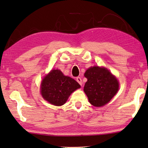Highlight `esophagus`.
Listing matches in <instances>:
<instances>
[{"instance_id": "1", "label": "esophagus", "mask_w": 148, "mask_h": 148, "mask_svg": "<svg viewBox=\"0 0 148 148\" xmlns=\"http://www.w3.org/2000/svg\"><path fill=\"white\" fill-rule=\"evenodd\" d=\"M76 80L79 83V84L80 85V86H82V79H81V78L80 77H77L76 78Z\"/></svg>"}]
</instances>
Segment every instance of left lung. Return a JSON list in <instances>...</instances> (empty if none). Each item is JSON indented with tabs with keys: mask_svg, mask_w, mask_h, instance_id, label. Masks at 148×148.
Segmentation results:
<instances>
[{
	"mask_svg": "<svg viewBox=\"0 0 148 148\" xmlns=\"http://www.w3.org/2000/svg\"><path fill=\"white\" fill-rule=\"evenodd\" d=\"M88 79L84 91L89 102L96 107L102 106L110 101L119 90V82L106 68L94 66L84 73Z\"/></svg>",
	"mask_w": 148,
	"mask_h": 148,
	"instance_id": "1",
	"label": "left lung"
}]
</instances>
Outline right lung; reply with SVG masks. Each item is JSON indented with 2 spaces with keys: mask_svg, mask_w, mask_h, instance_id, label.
Returning a JSON list of instances; mask_svg holds the SVG:
<instances>
[{
  "mask_svg": "<svg viewBox=\"0 0 148 148\" xmlns=\"http://www.w3.org/2000/svg\"><path fill=\"white\" fill-rule=\"evenodd\" d=\"M80 88L76 80L64 76L60 70L53 69L42 82L41 94L50 104L59 106L65 104L72 92Z\"/></svg>",
  "mask_w": 148,
  "mask_h": 148,
  "instance_id": "1",
  "label": "right lung"
}]
</instances>
